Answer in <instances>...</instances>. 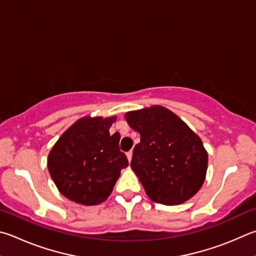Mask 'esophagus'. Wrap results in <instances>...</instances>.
Segmentation results:
<instances>
[{"mask_svg":"<svg viewBox=\"0 0 256 256\" xmlns=\"http://www.w3.org/2000/svg\"><path fill=\"white\" fill-rule=\"evenodd\" d=\"M132 156H133V152H132V151H128V152H126V156H128V161H131V160H132Z\"/></svg>","mask_w":256,"mask_h":256,"instance_id":"34e87169","label":"esophagus"}]
</instances>
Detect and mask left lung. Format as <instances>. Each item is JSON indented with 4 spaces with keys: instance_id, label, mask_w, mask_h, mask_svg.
<instances>
[{
    "instance_id": "1",
    "label": "left lung",
    "mask_w": 256,
    "mask_h": 256,
    "mask_svg": "<svg viewBox=\"0 0 256 256\" xmlns=\"http://www.w3.org/2000/svg\"><path fill=\"white\" fill-rule=\"evenodd\" d=\"M125 120L140 134L131 168L148 197L164 205H179L192 198L205 181L208 164L199 136L162 106L128 112Z\"/></svg>"
}]
</instances>
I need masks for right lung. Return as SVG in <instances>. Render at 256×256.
Segmentation results:
<instances>
[{"instance_id": "1", "label": "right lung", "mask_w": 256, "mask_h": 256, "mask_svg": "<svg viewBox=\"0 0 256 256\" xmlns=\"http://www.w3.org/2000/svg\"><path fill=\"white\" fill-rule=\"evenodd\" d=\"M115 118H82L69 128L48 156L51 178L64 197L97 205L112 192L120 170L128 166L120 150V134H110Z\"/></svg>"}]
</instances>
